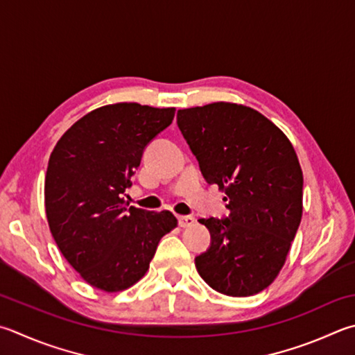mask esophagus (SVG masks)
Segmentation results:
<instances>
[{
    "mask_svg": "<svg viewBox=\"0 0 355 355\" xmlns=\"http://www.w3.org/2000/svg\"><path fill=\"white\" fill-rule=\"evenodd\" d=\"M177 218H178V225L183 228L191 227V225H194V222H196V218L192 216H178Z\"/></svg>",
    "mask_w": 355,
    "mask_h": 355,
    "instance_id": "34e87169",
    "label": "esophagus"
}]
</instances>
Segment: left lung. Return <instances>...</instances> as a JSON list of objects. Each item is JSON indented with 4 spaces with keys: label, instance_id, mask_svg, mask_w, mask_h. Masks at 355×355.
Returning a JSON list of instances; mask_svg holds the SVG:
<instances>
[{
    "label": "left lung",
    "instance_id": "obj_1",
    "mask_svg": "<svg viewBox=\"0 0 355 355\" xmlns=\"http://www.w3.org/2000/svg\"><path fill=\"white\" fill-rule=\"evenodd\" d=\"M177 125L206 183L223 189L230 214L200 218L211 243L196 257L206 284L250 296L272 284L302 214V172L287 137L250 107L216 102L184 108Z\"/></svg>",
    "mask_w": 355,
    "mask_h": 355
}]
</instances>
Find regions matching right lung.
<instances>
[{
    "label": "right lung",
    "mask_w": 355,
    "mask_h": 355,
    "mask_svg": "<svg viewBox=\"0 0 355 355\" xmlns=\"http://www.w3.org/2000/svg\"><path fill=\"white\" fill-rule=\"evenodd\" d=\"M175 108L113 104L65 132L51 153L44 206L57 247L89 286L119 292L143 278L158 242L177 227L169 211L124 202L146 147Z\"/></svg>",
    "instance_id": "right-lung-1"
}]
</instances>
